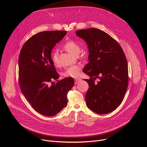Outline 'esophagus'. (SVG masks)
<instances>
[{
	"instance_id": "34e87169",
	"label": "esophagus",
	"mask_w": 147,
	"mask_h": 147,
	"mask_svg": "<svg viewBox=\"0 0 147 147\" xmlns=\"http://www.w3.org/2000/svg\"><path fill=\"white\" fill-rule=\"evenodd\" d=\"M81 81V79L80 78H76L75 79V84H77L78 82H80Z\"/></svg>"
}]
</instances>
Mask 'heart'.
<instances>
[{"label": "heart", "mask_w": 147, "mask_h": 147, "mask_svg": "<svg viewBox=\"0 0 147 147\" xmlns=\"http://www.w3.org/2000/svg\"><path fill=\"white\" fill-rule=\"evenodd\" d=\"M65 51L69 52L71 55L74 56H78L81 51V47L76 42L73 40H69L63 46ZM52 60L53 65L56 67H58L59 66V60L58 57L57 53L55 52L52 55ZM81 70V65H74L72 66L69 68H67L63 73L62 75L63 76L66 77H73V78H77L79 77L80 71Z\"/></svg>", "instance_id": "obj_1"}]
</instances>
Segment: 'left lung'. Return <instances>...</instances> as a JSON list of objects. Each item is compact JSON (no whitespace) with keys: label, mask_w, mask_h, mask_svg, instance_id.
<instances>
[{"label":"left lung","mask_w":147,"mask_h":147,"mask_svg":"<svg viewBox=\"0 0 147 147\" xmlns=\"http://www.w3.org/2000/svg\"><path fill=\"white\" fill-rule=\"evenodd\" d=\"M76 35L85 40L90 55L83 72L89 88L86 95L89 109L98 114L115 111L121 103L129 84L128 65L125 54L111 36L95 28L77 30ZM98 78L100 81L94 82Z\"/></svg>","instance_id":"1"}]
</instances>
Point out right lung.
Wrapping results in <instances>:
<instances>
[{
	"label": "right lung",
	"mask_w": 147,
	"mask_h": 147,
	"mask_svg": "<svg viewBox=\"0 0 147 147\" xmlns=\"http://www.w3.org/2000/svg\"><path fill=\"white\" fill-rule=\"evenodd\" d=\"M66 31L38 32L29 38L18 58V82L22 93L33 109L47 116L56 115L67 105V93L73 87L72 77L57 80L51 58L52 50Z\"/></svg>",
	"instance_id": "add662e5"
}]
</instances>
